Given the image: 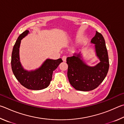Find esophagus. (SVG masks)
<instances>
[{
  "instance_id": "esophagus-1",
  "label": "esophagus",
  "mask_w": 124,
  "mask_h": 124,
  "mask_svg": "<svg viewBox=\"0 0 124 124\" xmlns=\"http://www.w3.org/2000/svg\"><path fill=\"white\" fill-rule=\"evenodd\" d=\"M66 56L65 55H64L62 57V61H63L64 62H65L66 61Z\"/></svg>"
}]
</instances>
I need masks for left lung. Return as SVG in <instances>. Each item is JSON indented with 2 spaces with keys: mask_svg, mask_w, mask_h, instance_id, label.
I'll return each instance as SVG.
<instances>
[{
  "mask_svg": "<svg viewBox=\"0 0 124 124\" xmlns=\"http://www.w3.org/2000/svg\"><path fill=\"white\" fill-rule=\"evenodd\" d=\"M91 43L95 45V54L100 60L99 63L95 66L88 65L81 52L74 53L66 59L69 82L77 90L88 92L95 89L103 82L109 69L108 52L102 34L96 31Z\"/></svg>",
  "mask_w": 124,
  "mask_h": 124,
  "instance_id": "obj_1",
  "label": "left lung"
}]
</instances>
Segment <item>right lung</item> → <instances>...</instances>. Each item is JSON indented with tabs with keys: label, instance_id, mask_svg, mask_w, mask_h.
Masks as SVG:
<instances>
[{
	"label": "right lung",
	"instance_id": "add662e5",
	"mask_svg": "<svg viewBox=\"0 0 124 124\" xmlns=\"http://www.w3.org/2000/svg\"><path fill=\"white\" fill-rule=\"evenodd\" d=\"M29 33L25 30L17 39L12 49L11 68L12 72L18 81L25 88L30 90H39L47 88L52 78L53 72L62 60L47 59L41 66L35 70L28 71L23 68L19 59V47L21 40Z\"/></svg>",
	"mask_w": 124,
	"mask_h": 124
}]
</instances>
